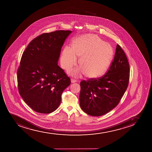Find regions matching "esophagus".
I'll list each match as a JSON object with an SVG mask.
<instances>
[{"instance_id":"34e87169","label":"esophagus","mask_w":152,"mask_h":152,"mask_svg":"<svg viewBox=\"0 0 152 152\" xmlns=\"http://www.w3.org/2000/svg\"><path fill=\"white\" fill-rule=\"evenodd\" d=\"M71 82L72 83H74L77 82V80H74V79H71Z\"/></svg>"}]
</instances>
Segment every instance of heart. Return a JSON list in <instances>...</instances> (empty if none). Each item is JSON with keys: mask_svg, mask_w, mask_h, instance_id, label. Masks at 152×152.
<instances>
[{"mask_svg": "<svg viewBox=\"0 0 152 152\" xmlns=\"http://www.w3.org/2000/svg\"><path fill=\"white\" fill-rule=\"evenodd\" d=\"M113 48L110 44L95 34L81 35L74 39L72 48L66 46L61 56L62 67L68 70L77 64V57L80 67L68 72L77 77L85 74L90 79L104 75L110 66L113 58Z\"/></svg>", "mask_w": 152, "mask_h": 152, "instance_id": "b5f03b06", "label": "heart"}]
</instances>
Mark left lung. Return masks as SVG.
<instances>
[{
  "label": "left lung",
  "instance_id": "left-lung-1",
  "mask_svg": "<svg viewBox=\"0 0 152 152\" xmlns=\"http://www.w3.org/2000/svg\"><path fill=\"white\" fill-rule=\"evenodd\" d=\"M129 72L127 58L118 44L115 57L107 73L97 79L80 82V108L94 117L110 112L119 104L127 88Z\"/></svg>",
  "mask_w": 152,
  "mask_h": 152
}]
</instances>
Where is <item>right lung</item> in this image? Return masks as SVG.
Listing matches in <instances>:
<instances>
[{
	"label": "right lung",
	"mask_w": 152,
	"mask_h": 152,
	"mask_svg": "<svg viewBox=\"0 0 152 152\" xmlns=\"http://www.w3.org/2000/svg\"><path fill=\"white\" fill-rule=\"evenodd\" d=\"M70 30L45 33L31 41L17 70L18 86L25 102L35 112L50 113L60 104L61 94L70 79L58 62Z\"/></svg>",
	"instance_id": "obj_1"
}]
</instances>
